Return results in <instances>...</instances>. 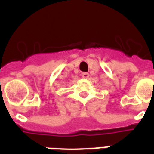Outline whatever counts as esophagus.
<instances>
[{
	"instance_id": "esophagus-1",
	"label": "esophagus",
	"mask_w": 154,
	"mask_h": 154,
	"mask_svg": "<svg viewBox=\"0 0 154 154\" xmlns=\"http://www.w3.org/2000/svg\"><path fill=\"white\" fill-rule=\"evenodd\" d=\"M82 77L83 78H88L89 77V73L88 72H82Z\"/></svg>"
}]
</instances>
